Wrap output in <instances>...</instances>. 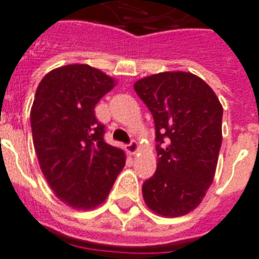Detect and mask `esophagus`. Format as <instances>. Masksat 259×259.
Here are the masks:
<instances>
[{"label": "esophagus", "instance_id": "obj_1", "mask_svg": "<svg viewBox=\"0 0 259 259\" xmlns=\"http://www.w3.org/2000/svg\"><path fill=\"white\" fill-rule=\"evenodd\" d=\"M137 149H139V144H137L136 141H130L129 144L126 145V151H127L129 154H136Z\"/></svg>", "mask_w": 259, "mask_h": 259}]
</instances>
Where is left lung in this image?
I'll list each match as a JSON object with an SVG mask.
<instances>
[{"label":"left lung","mask_w":259,"mask_h":259,"mask_svg":"<svg viewBox=\"0 0 259 259\" xmlns=\"http://www.w3.org/2000/svg\"><path fill=\"white\" fill-rule=\"evenodd\" d=\"M135 91L155 122L156 171L143 184L152 211L185 215L211 185L222 143V105L212 89L191 72L171 71L143 78Z\"/></svg>","instance_id":"obj_1"}]
</instances>
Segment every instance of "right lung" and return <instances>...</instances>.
Wrapping results in <instances>:
<instances>
[{
	"mask_svg": "<svg viewBox=\"0 0 259 259\" xmlns=\"http://www.w3.org/2000/svg\"><path fill=\"white\" fill-rule=\"evenodd\" d=\"M115 81L88 64H70L44 76L31 107L38 162L61 202L89 210L104 202L124 166V154L104 141L96 104Z\"/></svg>",
	"mask_w": 259,
	"mask_h": 259,
	"instance_id": "1",
	"label": "right lung"
}]
</instances>
